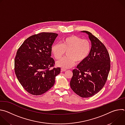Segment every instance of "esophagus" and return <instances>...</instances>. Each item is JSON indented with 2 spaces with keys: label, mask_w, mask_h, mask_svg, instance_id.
Wrapping results in <instances>:
<instances>
[{
  "label": "esophagus",
  "mask_w": 125,
  "mask_h": 125,
  "mask_svg": "<svg viewBox=\"0 0 125 125\" xmlns=\"http://www.w3.org/2000/svg\"><path fill=\"white\" fill-rule=\"evenodd\" d=\"M66 71V69H64L63 68H61V72H65V71Z\"/></svg>",
  "instance_id": "1"
}]
</instances>
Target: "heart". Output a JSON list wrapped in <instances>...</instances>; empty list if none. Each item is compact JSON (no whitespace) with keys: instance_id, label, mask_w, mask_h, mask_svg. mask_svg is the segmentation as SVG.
<instances>
[{"instance_id":"b5f03b06","label":"heart","mask_w":125,"mask_h":125,"mask_svg":"<svg viewBox=\"0 0 125 125\" xmlns=\"http://www.w3.org/2000/svg\"><path fill=\"white\" fill-rule=\"evenodd\" d=\"M91 51V44L87 40L77 35H71L64 38L61 44L55 43L51 46V52L54 58L60 59L66 52L67 56L56 61L57 66L68 69L75 65L76 62L80 63L84 61Z\"/></svg>"}]
</instances>
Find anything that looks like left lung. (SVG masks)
<instances>
[{
  "label": "left lung",
  "instance_id": "1",
  "mask_svg": "<svg viewBox=\"0 0 125 125\" xmlns=\"http://www.w3.org/2000/svg\"><path fill=\"white\" fill-rule=\"evenodd\" d=\"M88 35L92 42L91 51L86 59L73 70L70 81L72 90L82 97H90L103 88L110 69L109 53L104 45L90 32Z\"/></svg>",
  "mask_w": 125,
  "mask_h": 125
}]
</instances>
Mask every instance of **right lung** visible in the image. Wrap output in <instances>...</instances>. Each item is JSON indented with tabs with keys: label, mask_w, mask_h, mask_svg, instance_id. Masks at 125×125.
<instances>
[{
	"label": "right lung",
	"mask_w": 125,
	"mask_h": 125,
	"mask_svg": "<svg viewBox=\"0 0 125 125\" xmlns=\"http://www.w3.org/2000/svg\"><path fill=\"white\" fill-rule=\"evenodd\" d=\"M58 34L41 32L26 40L17 50L15 72L25 90L34 95L46 93L54 84L61 68L50 69L54 65L51 57V46Z\"/></svg>",
	"instance_id": "right-lung-1"
}]
</instances>
